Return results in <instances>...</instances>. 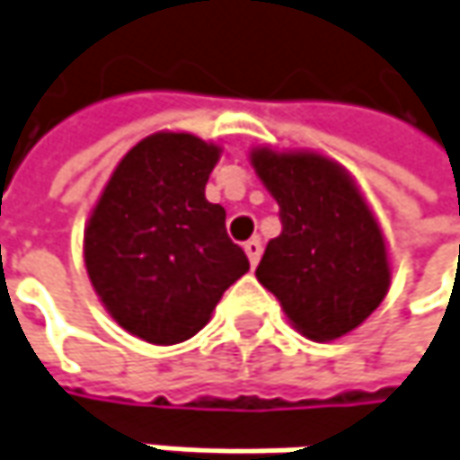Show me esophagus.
<instances>
[{
    "label": "esophagus",
    "mask_w": 460,
    "mask_h": 460,
    "mask_svg": "<svg viewBox=\"0 0 460 460\" xmlns=\"http://www.w3.org/2000/svg\"><path fill=\"white\" fill-rule=\"evenodd\" d=\"M244 252L250 257V265L255 268L257 260L262 255V244H260V239H250V242H244Z\"/></svg>",
    "instance_id": "obj_1"
}]
</instances>
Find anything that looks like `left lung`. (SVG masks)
Wrapping results in <instances>:
<instances>
[{
    "mask_svg": "<svg viewBox=\"0 0 460 460\" xmlns=\"http://www.w3.org/2000/svg\"><path fill=\"white\" fill-rule=\"evenodd\" d=\"M257 176L279 203L281 234L255 276L312 341L359 328L388 294L391 262L380 224L351 174L312 150L255 148Z\"/></svg>",
    "mask_w": 460,
    "mask_h": 460,
    "instance_id": "obj_1",
    "label": "left lung"
}]
</instances>
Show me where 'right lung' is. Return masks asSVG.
I'll return each instance as SVG.
<instances>
[{
	"instance_id": "obj_1",
	"label": "right lung",
	"mask_w": 460,
	"mask_h": 460,
	"mask_svg": "<svg viewBox=\"0 0 460 460\" xmlns=\"http://www.w3.org/2000/svg\"><path fill=\"white\" fill-rule=\"evenodd\" d=\"M221 158L190 132H155L127 150L85 226L88 279L127 333L169 346L192 338L250 270L226 234V210L205 200Z\"/></svg>"
}]
</instances>
